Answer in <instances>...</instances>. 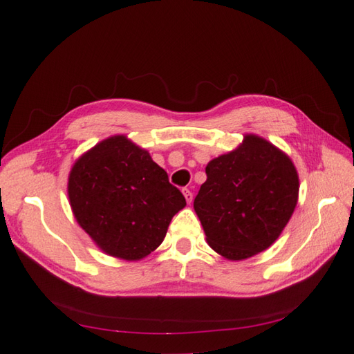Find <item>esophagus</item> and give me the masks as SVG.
<instances>
[{
	"label": "esophagus",
	"mask_w": 354,
	"mask_h": 354,
	"mask_svg": "<svg viewBox=\"0 0 354 354\" xmlns=\"http://www.w3.org/2000/svg\"><path fill=\"white\" fill-rule=\"evenodd\" d=\"M183 194H184V198H185V201H187V204H192L193 193H192L189 189H183Z\"/></svg>",
	"instance_id": "1"
}]
</instances>
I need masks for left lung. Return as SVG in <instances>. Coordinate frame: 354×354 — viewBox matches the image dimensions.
Listing matches in <instances>:
<instances>
[{
  "mask_svg": "<svg viewBox=\"0 0 354 354\" xmlns=\"http://www.w3.org/2000/svg\"><path fill=\"white\" fill-rule=\"evenodd\" d=\"M193 207L212 250L231 261L268 250L293 214L299 179L290 158L246 133L240 146L205 167Z\"/></svg>",
  "mask_w": 354,
  "mask_h": 354,
  "instance_id": "obj_1",
  "label": "left lung"
}]
</instances>
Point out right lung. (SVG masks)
Here are the masks:
<instances>
[{"instance_id": "add662e5", "label": "right lung", "mask_w": 354, "mask_h": 354, "mask_svg": "<svg viewBox=\"0 0 354 354\" xmlns=\"http://www.w3.org/2000/svg\"><path fill=\"white\" fill-rule=\"evenodd\" d=\"M68 199L93 242L127 261L155 251L171 217L187 205L165 170L126 135L97 142L77 158L68 176Z\"/></svg>"}]
</instances>
